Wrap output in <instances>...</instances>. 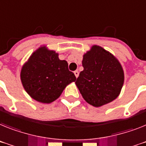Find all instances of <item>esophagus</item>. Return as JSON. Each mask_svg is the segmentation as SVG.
<instances>
[{"instance_id": "obj_1", "label": "esophagus", "mask_w": 146, "mask_h": 146, "mask_svg": "<svg viewBox=\"0 0 146 146\" xmlns=\"http://www.w3.org/2000/svg\"><path fill=\"white\" fill-rule=\"evenodd\" d=\"M74 74H75L76 77V78H78V76H79V71H78V70H76V71H74Z\"/></svg>"}]
</instances>
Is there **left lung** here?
<instances>
[{"label": "left lung", "instance_id": "obj_1", "mask_svg": "<svg viewBox=\"0 0 146 146\" xmlns=\"http://www.w3.org/2000/svg\"><path fill=\"white\" fill-rule=\"evenodd\" d=\"M82 66L76 84L88 104L101 107L118 97L124 84V71L113 55L93 45L83 56Z\"/></svg>", "mask_w": 146, "mask_h": 146}]
</instances>
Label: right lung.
I'll list each match as a JSON object with an SVG mask.
<instances>
[{"mask_svg": "<svg viewBox=\"0 0 146 146\" xmlns=\"http://www.w3.org/2000/svg\"><path fill=\"white\" fill-rule=\"evenodd\" d=\"M76 78L68 70L65 60L58 53L40 46L29 56L21 70V81L26 92L33 100L49 104L61 96L64 88Z\"/></svg>", "mask_w": 146, "mask_h": 146, "instance_id": "add662e5", "label": "right lung"}]
</instances>
